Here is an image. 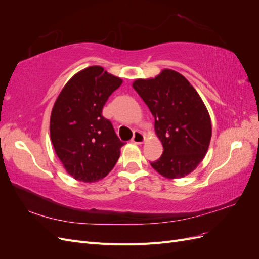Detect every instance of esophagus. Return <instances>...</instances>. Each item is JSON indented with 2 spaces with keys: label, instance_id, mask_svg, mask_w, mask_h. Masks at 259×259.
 Wrapping results in <instances>:
<instances>
[{
  "label": "esophagus",
  "instance_id": "esophagus-1",
  "mask_svg": "<svg viewBox=\"0 0 259 259\" xmlns=\"http://www.w3.org/2000/svg\"><path fill=\"white\" fill-rule=\"evenodd\" d=\"M145 142V136L142 132L139 131H135L134 132V135H133V138H132V143L134 144H143Z\"/></svg>",
  "mask_w": 259,
  "mask_h": 259
}]
</instances>
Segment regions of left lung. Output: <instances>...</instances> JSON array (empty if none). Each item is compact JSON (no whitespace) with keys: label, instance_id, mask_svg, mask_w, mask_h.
I'll use <instances>...</instances> for the list:
<instances>
[{"label":"left lung","instance_id":"obj_1","mask_svg":"<svg viewBox=\"0 0 259 259\" xmlns=\"http://www.w3.org/2000/svg\"><path fill=\"white\" fill-rule=\"evenodd\" d=\"M133 88L154 117L163 153L151 166L162 176L182 178L204 159L211 137L207 109L184 75L164 69L154 79H139Z\"/></svg>","mask_w":259,"mask_h":259}]
</instances>
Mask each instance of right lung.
Listing matches in <instances>:
<instances>
[{
  "label": "right lung",
  "mask_w": 259,
  "mask_h": 259,
  "mask_svg": "<svg viewBox=\"0 0 259 259\" xmlns=\"http://www.w3.org/2000/svg\"><path fill=\"white\" fill-rule=\"evenodd\" d=\"M121 84L120 77L103 67H88L68 81L55 101L51 140L62 165L76 180L97 182L120 158L124 143L103 116V108Z\"/></svg>",
  "instance_id": "1"
}]
</instances>
